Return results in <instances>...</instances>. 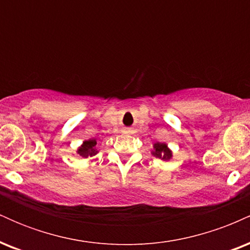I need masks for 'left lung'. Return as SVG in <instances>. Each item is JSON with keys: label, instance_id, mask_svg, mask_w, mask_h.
Returning <instances> with one entry per match:
<instances>
[{"label": "left lung", "instance_id": "8db88e82", "mask_svg": "<svg viewBox=\"0 0 250 250\" xmlns=\"http://www.w3.org/2000/svg\"><path fill=\"white\" fill-rule=\"evenodd\" d=\"M153 155L154 156L159 157V159L168 161V160H170L171 156H173V153H171V150L168 148V146L166 145V143L156 142L154 143Z\"/></svg>", "mask_w": 250, "mask_h": 250}]
</instances>
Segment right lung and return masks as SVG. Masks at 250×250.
Listing matches in <instances>:
<instances>
[{
    "label": "right lung",
    "mask_w": 250,
    "mask_h": 250,
    "mask_svg": "<svg viewBox=\"0 0 250 250\" xmlns=\"http://www.w3.org/2000/svg\"><path fill=\"white\" fill-rule=\"evenodd\" d=\"M96 140L95 139H91V140H88V141H84L83 142V145L77 149V154L80 155L81 157H84V159H87V157H90V156H94V155H96L99 153V150H97L96 148Z\"/></svg>",
    "instance_id": "obj_1"
}]
</instances>
